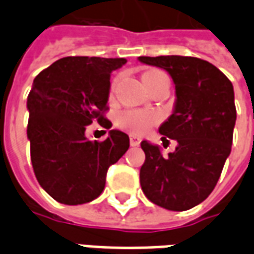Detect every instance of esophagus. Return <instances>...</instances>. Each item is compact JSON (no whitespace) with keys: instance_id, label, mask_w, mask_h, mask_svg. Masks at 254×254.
Returning a JSON list of instances; mask_svg holds the SVG:
<instances>
[{"instance_id":"esophagus-1","label":"esophagus","mask_w":254,"mask_h":254,"mask_svg":"<svg viewBox=\"0 0 254 254\" xmlns=\"http://www.w3.org/2000/svg\"><path fill=\"white\" fill-rule=\"evenodd\" d=\"M129 141H130V145H132V147H137L138 144H140V138H138L137 136L130 134V136H129Z\"/></svg>"}]
</instances>
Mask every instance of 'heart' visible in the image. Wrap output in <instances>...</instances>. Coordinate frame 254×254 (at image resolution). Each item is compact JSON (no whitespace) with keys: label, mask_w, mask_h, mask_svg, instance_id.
I'll return each mask as SVG.
<instances>
[{"label":"heart","mask_w":254,"mask_h":254,"mask_svg":"<svg viewBox=\"0 0 254 254\" xmlns=\"http://www.w3.org/2000/svg\"><path fill=\"white\" fill-rule=\"evenodd\" d=\"M162 73L159 70H151L147 72L144 76H154ZM158 121V117L154 113L148 111H127L120 117V124L122 127L130 130L134 134H143L148 130V127Z\"/></svg>","instance_id":"1"}]
</instances>
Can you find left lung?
Instances as JSON below:
<instances>
[{"mask_svg":"<svg viewBox=\"0 0 254 254\" xmlns=\"http://www.w3.org/2000/svg\"><path fill=\"white\" fill-rule=\"evenodd\" d=\"M138 61L166 70L176 87L174 109L159 133L163 143L173 138L177 147L163 156L159 145L141 141V189L159 207L187 211L211 194L231 152L234 88L218 67L200 58L160 56Z\"/></svg>","mask_w":254,"mask_h":254,"instance_id":"obj_1","label":"left lung"}]
</instances>
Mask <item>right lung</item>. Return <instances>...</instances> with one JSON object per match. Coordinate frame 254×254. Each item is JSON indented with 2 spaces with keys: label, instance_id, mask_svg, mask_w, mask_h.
Segmentation results:
<instances>
[{
  "label": "right lung",
  "instance_id": "add662e5",
  "mask_svg": "<svg viewBox=\"0 0 254 254\" xmlns=\"http://www.w3.org/2000/svg\"><path fill=\"white\" fill-rule=\"evenodd\" d=\"M125 58L65 57L42 70L27 98V137L36 180L61 204H85L100 196L106 174L129 148L127 133L111 129L105 141H88L92 122L111 127L107 110L113 70Z\"/></svg>",
  "mask_w": 254,
  "mask_h": 254
}]
</instances>
